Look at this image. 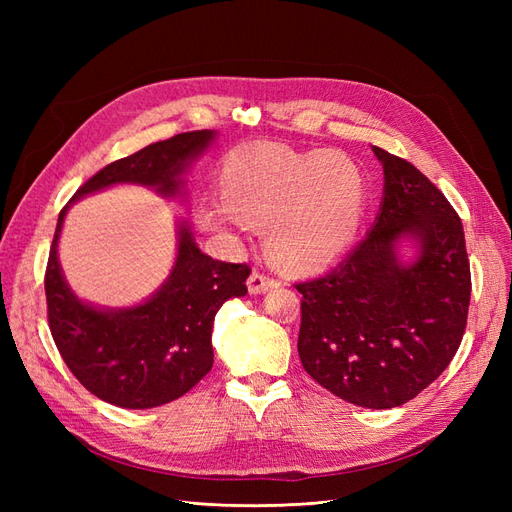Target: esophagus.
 <instances>
[{
    "instance_id": "34e87169",
    "label": "esophagus",
    "mask_w": 512,
    "mask_h": 512,
    "mask_svg": "<svg viewBox=\"0 0 512 512\" xmlns=\"http://www.w3.org/2000/svg\"><path fill=\"white\" fill-rule=\"evenodd\" d=\"M275 286H277V282L273 280V277H269L267 273H262V271H252L250 277H247V288H250L252 294L267 292Z\"/></svg>"
}]
</instances>
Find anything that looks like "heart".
<instances>
[{
	"instance_id": "1",
	"label": "heart",
	"mask_w": 512,
	"mask_h": 512,
	"mask_svg": "<svg viewBox=\"0 0 512 512\" xmlns=\"http://www.w3.org/2000/svg\"><path fill=\"white\" fill-rule=\"evenodd\" d=\"M218 188L223 203L200 200V224L262 228L267 256L286 271H314L342 256L365 213V177L339 151L239 147L224 158Z\"/></svg>"
}]
</instances>
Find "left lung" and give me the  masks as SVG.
<instances>
[{"label":"left lung","instance_id":"left-lung-1","mask_svg":"<svg viewBox=\"0 0 512 512\" xmlns=\"http://www.w3.org/2000/svg\"><path fill=\"white\" fill-rule=\"evenodd\" d=\"M384 168L376 224L346 260L294 284L301 299L299 356L320 386L354 406H404L453 361L468 322L472 277L466 237L446 196L408 160L374 147ZM410 236L404 266L394 245Z\"/></svg>","mask_w":512,"mask_h":512}]
</instances>
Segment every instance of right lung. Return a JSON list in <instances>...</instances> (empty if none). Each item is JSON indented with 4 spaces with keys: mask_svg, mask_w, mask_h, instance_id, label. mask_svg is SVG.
<instances>
[{
    "mask_svg": "<svg viewBox=\"0 0 512 512\" xmlns=\"http://www.w3.org/2000/svg\"><path fill=\"white\" fill-rule=\"evenodd\" d=\"M215 132H183L104 166L70 203L115 183H141L162 196L181 192V173L203 153ZM70 203L61 209L44 273L46 309L55 346L89 393L106 404L145 410L188 393L213 367L211 329L218 309L247 292L250 267L213 260L198 250L190 228L179 226L175 267L141 305L98 309L74 297L57 258V241Z\"/></svg>",
    "mask_w": 512,
    "mask_h": 512,
    "instance_id": "right-lung-1",
    "label": "right lung"
}]
</instances>
